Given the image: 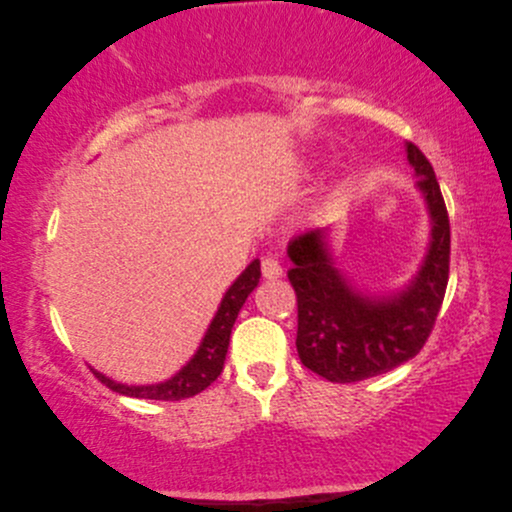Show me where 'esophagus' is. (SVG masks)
I'll return each mask as SVG.
<instances>
[{
    "label": "esophagus",
    "instance_id": "1",
    "mask_svg": "<svg viewBox=\"0 0 512 512\" xmlns=\"http://www.w3.org/2000/svg\"><path fill=\"white\" fill-rule=\"evenodd\" d=\"M261 272H263V279L274 281V279H279V276L283 274V267H281L279 261H276V258L265 256L263 261H261Z\"/></svg>",
    "mask_w": 512,
    "mask_h": 512
}]
</instances>
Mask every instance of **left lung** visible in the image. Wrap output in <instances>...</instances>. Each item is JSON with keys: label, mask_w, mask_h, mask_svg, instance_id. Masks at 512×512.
Listing matches in <instances>:
<instances>
[{"label": "left lung", "mask_w": 512, "mask_h": 512, "mask_svg": "<svg viewBox=\"0 0 512 512\" xmlns=\"http://www.w3.org/2000/svg\"><path fill=\"white\" fill-rule=\"evenodd\" d=\"M415 186L431 213V245L420 272L392 297H365L333 265L322 229L288 245V279L297 295V354L333 383H356L415 358L438 320L449 281L451 229L440 183L420 147L406 142Z\"/></svg>", "instance_id": "1"}]
</instances>
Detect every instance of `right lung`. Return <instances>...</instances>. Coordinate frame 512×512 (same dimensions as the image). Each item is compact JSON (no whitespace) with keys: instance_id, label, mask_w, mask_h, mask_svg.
Listing matches in <instances>:
<instances>
[{"instance_id":"1","label":"right lung","mask_w":512,"mask_h":512,"mask_svg":"<svg viewBox=\"0 0 512 512\" xmlns=\"http://www.w3.org/2000/svg\"><path fill=\"white\" fill-rule=\"evenodd\" d=\"M258 279H261V261L256 258V261H251L247 265V270L238 276L236 283L226 290L222 304L217 308V313L213 317L211 326H208L204 340H201L197 354L192 356L190 363L186 367H181L172 379L156 385H124V383L111 381L108 376L99 374L95 370H92V374H95L97 379L113 392H120V395L136 397V399L179 401V399L199 395L201 390H206L208 385L222 374L226 349H229L231 329L233 324H236V317L240 313L242 304H245L247 297L251 295V290L258 286Z\"/></svg>"}]
</instances>
